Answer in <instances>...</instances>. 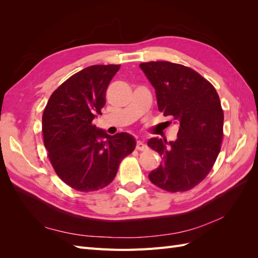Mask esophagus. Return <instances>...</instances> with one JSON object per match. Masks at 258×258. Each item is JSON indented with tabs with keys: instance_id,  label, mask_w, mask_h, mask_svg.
I'll use <instances>...</instances> for the list:
<instances>
[{
	"instance_id": "esophagus-1",
	"label": "esophagus",
	"mask_w": 258,
	"mask_h": 258,
	"mask_svg": "<svg viewBox=\"0 0 258 258\" xmlns=\"http://www.w3.org/2000/svg\"><path fill=\"white\" fill-rule=\"evenodd\" d=\"M147 148V145L143 142V141H139L137 142V150H139V151H145Z\"/></svg>"
}]
</instances>
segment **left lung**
I'll return each instance as SVG.
<instances>
[{"mask_svg":"<svg viewBox=\"0 0 258 258\" xmlns=\"http://www.w3.org/2000/svg\"><path fill=\"white\" fill-rule=\"evenodd\" d=\"M140 68L155 88L158 110L173 116L178 124L175 141H147L162 157L148 177L171 192L189 190L208 175L221 151L224 113L220 98L190 68L168 61L146 62Z\"/></svg>","mask_w":258,"mask_h":258,"instance_id":"1","label":"left lung"}]
</instances>
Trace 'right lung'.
Wrapping results in <instances>:
<instances>
[{
  "mask_svg": "<svg viewBox=\"0 0 258 258\" xmlns=\"http://www.w3.org/2000/svg\"><path fill=\"white\" fill-rule=\"evenodd\" d=\"M120 66L83 69L52 92L43 113V137L58 176L72 188L92 191L110 184L120 161L136 147L127 132L107 135L92 120L101 115L105 92Z\"/></svg>",
  "mask_w": 258,
  "mask_h": 258,
  "instance_id": "1",
  "label": "right lung"
}]
</instances>
